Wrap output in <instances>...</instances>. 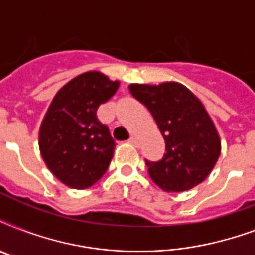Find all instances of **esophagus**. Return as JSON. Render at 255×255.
<instances>
[{
  "label": "esophagus",
  "instance_id": "34e87169",
  "mask_svg": "<svg viewBox=\"0 0 255 255\" xmlns=\"http://www.w3.org/2000/svg\"><path fill=\"white\" fill-rule=\"evenodd\" d=\"M128 143H131L133 147H139V140H137V137H136V136H131V137H129V140H128Z\"/></svg>",
  "mask_w": 255,
  "mask_h": 255
}]
</instances>
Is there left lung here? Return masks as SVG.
Listing matches in <instances>:
<instances>
[{
	"label": "left lung",
	"mask_w": 255,
	"mask_h": 255,
	"mask_svg": "<svg viewBox=\"0 0 255 255\" xmlns=\"http://www.w3.org/2000/svg\"><path fill=\"white\" fill-rule=\"evenodd\" d=\"M132 96L153 116L165 140L159 161H148L149 177L165 192H182L205 180L221 153V141L205 107L185 86L131 85Z\"/></svg>",
	"instance_id": "1"
}]
</instances>
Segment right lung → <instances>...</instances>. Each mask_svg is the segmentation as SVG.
<instances>
[{
    "instance_id": "add662e5",
    "label": "right lung",
    "mask_w": 255,
    "mask_h": 255,
    "mask_svg": "<svg viewBox=\"0 0 255 255\" xmlns=\"http://www.w3.org/2000/svg\"><path fill=\"white\" fill-rule=\"evenodd\" d=\"M119 82L88 71L54 96L39 129V151L51 173L70 188L86 189L111 163L115 140L96 111L116 92Z\"/></svg>"
}]
</instances>
